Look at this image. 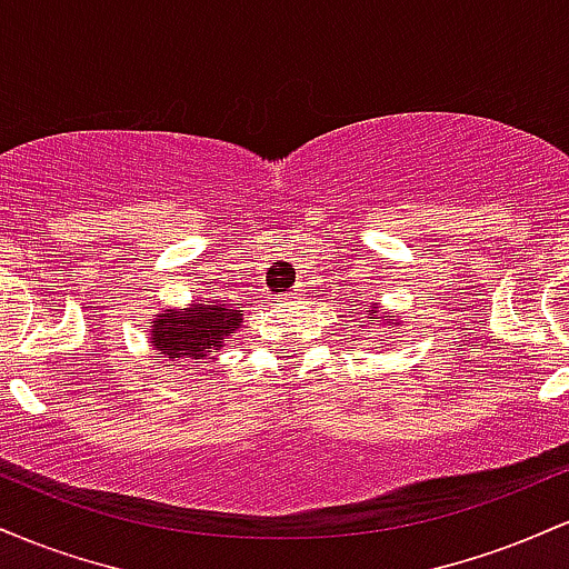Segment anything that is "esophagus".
<instances>
[{
  "label": "esophagus",
  "instance_id": "obj_1",
  "mask_svg": "<svg viewBox=\"0 0 569 569\" xmlns=\"http://www.w3.org/2000/svg\"><path fill=\"white\" fill-rule=\"evenodd\" d=\"M280 299H283V302H297V299H302V289H299V286H297V289H291L289 293H283V297H280Z\"/></svg>",
  "mask_w": 569,
  "mask_h": 569
}]
</instances>
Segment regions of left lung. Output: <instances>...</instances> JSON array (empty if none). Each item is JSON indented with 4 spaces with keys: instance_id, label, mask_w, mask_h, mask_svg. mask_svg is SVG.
Listing matches in <instances>:
<instances>
[{
    "instance_id": "obj_1",
    "label": "left lung",
    "mask_w": 569,
    "mask_h": 569,
    "mask_svg": "<svg viewBox=\"0 0 569 569\" xmlns=\"http://www.w3.org/2000/svg\"><path fill=\"white\" fill-rule=\"evenodd\" d=\"M363 312H367V316H375V312H380V307H377V305H367V307H363ZM382 321L390 326V323L396 321V316H382Z\"/></svg>"
}]
</instances>
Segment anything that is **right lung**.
I'll use <instances>...</instances> for the list:
<instances>
[{
    "label": "right lung",
    "mask_w": 569,
    "mask_h": 569,
    "mask_svg": "<svg viewBox=\"0 0 569 569\" xmlns=\"http://www.w3.org/2000/svg\"><path fill=\"white\" fill-rule=\"evenodd\" d=\"M243 323V310L224 302H194L184 310H162L152 321V345L158 358L202 363L211 352L224 348Z\"/></svg>",
    "instance_id": "obj_1"
}]
</instances>
